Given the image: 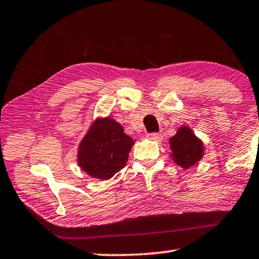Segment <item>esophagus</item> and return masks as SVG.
<instances>
[{"mask_svg":"<svg viewBox=\"0 0 259 259\" xmlns=\"http://www.w3.org/2000/svg\"><path fill=\"white\" fill-rule=\"evenodd\" d=\"M147 138L150 139V140H155V141H160V140H162V134L149 133V134H147Z\"/></svg>","mask_w":259,"mask_h":259,"instance_id":"1","label":"esophagus"}]
</instances>
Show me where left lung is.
Instances as JSON below:
<instances>
[{
    "label": "left lung",
    "mask_w": 259,
    "mask_h": 259,
    "mask_svg": "<svg viewBox=\"0 0 259 259\" xmlns=\"http://www.w3.org/2000/svg\"><path fill=\"white\" fill-rule=\"evenodd\" d=\"M169 145L173 160L186 169L200 162L204 152L202 141L195 137L193 131L187 126L178 130L175 137L169 139Z\"/></svg>",
    "instance_id": "1"
}]
</instances>
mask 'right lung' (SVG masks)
I'll return each instance as SVG.
<instances>
[{"label": "right lung", "mask_w": 259, "mask_h": 259, "mask_svg": "<svg viewBox=\"0 0 259 259\" xmlns=\"http://www.w3.org/2000/svg\"><path fill=\"white\" fill-rule=\"evenodd\" d=\"M134 142L119 122L109 117L97 119L79 146V166L88 176L108 180L124 168Z\"/></svg>", "instance_id": "add662e5"}]
</instances>
